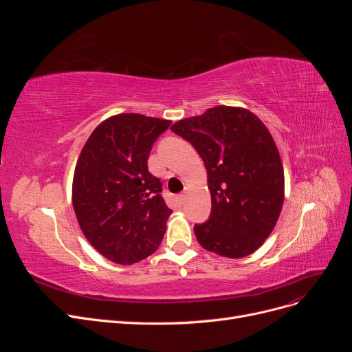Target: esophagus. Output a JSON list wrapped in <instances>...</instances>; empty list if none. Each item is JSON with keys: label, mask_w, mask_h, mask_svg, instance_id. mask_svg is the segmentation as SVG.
Here are the masks:
<instances>
[{"label": "esophagus", "mask_w": 352, "mask_h": 352, "mask_svg": "<svg viewBox=\"0 0 352 352\" xmlns=\"http://www.w3.org/2000/svg\"><path fill=\"white\" fill-rule=\"evenodd\" d=\"M176 199H177L179 204H184V201H185V194H179Z\"/></svg>", "instance_id": "esophagus-1"}]
</instances>
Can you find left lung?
<instances>
[{
  "instance_id": "8db88e82",
  "label": "left lung",
  "mask_w": 352,
  "mask_h": 352,
  "mask_svg": "<svg viewBox=\"0 0 352 352\" xmlns=\"http://www.w3.org/2000/svg\"><path fill=\"white\" fill-rule=\"evenodd\" d=\"M194 145L207 170L210 219L194 228L204 250L242 258L273 232L285 199L282 160L265 124L248 109H208L170 127Z\"/></svg>"
}]
</instances>
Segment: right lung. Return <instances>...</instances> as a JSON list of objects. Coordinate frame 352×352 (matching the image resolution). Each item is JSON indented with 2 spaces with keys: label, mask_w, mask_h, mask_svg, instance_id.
I'll list each match as a JSON object with an SVG mask.
<instances>
[{
  "label": "right lung",
  "mask_w": 352,
  "mask_h": 352,
  "mask_svg": "<svg viewBox=\"0 0 352 352\" xmlns=\"http://www.w3.org/2000/svg\"><path fill=\"white\" fill-rule=\"evenodd\" d=\"M170 120L136 113L101 122L74 167L72 202L80 230L107 260L131 265L157 251L172 214L148 155Z\"/></svg>",
  "instance_id": "1"
}]
</instances>
